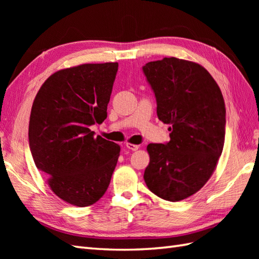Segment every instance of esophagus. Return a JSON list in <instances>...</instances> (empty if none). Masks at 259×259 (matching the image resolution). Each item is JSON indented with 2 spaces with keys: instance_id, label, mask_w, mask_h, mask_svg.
Here are the masks:
<instances>
[{
  "instance_id": "obj_1",
  "label": "esophagus",
  "mask_w": 259,
  "mask_h": 259,
  "mask_svg": "<svg viewBox=\"0 0 259 259\" xmlns=\"http://www.w3.org/2000/svg\"><path fill=\"white\" fill-rule=\"evenodd\" d=\"M125 147L128 148L129 150H133V151H137L139 149V146L138 145H133V144H125Z\"/></svg>"
}]
</instances>
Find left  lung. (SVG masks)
Segmentation results:
<instances>
[{"label": "left lung", "mask_w": 259, "mask_h": 259, "mask_svg": "<svg viewBox=\"0 0 259 259\" xmlns=\"http://www.w3.org/2000/svg\"><path fill=\"white\" fill-rule=\"evenodd\" d=\"M155 93L157 115L170 124V141L150 144L144 179L153 194L179 201L210 178L225 142L226 108L216 81L201 65L163 58L142 67Z\"/></svg>", "instance_id": "obj_1"}]
</instances>
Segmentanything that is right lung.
<instances>
[{
	"instance_id": "1",
	"label": "right lung",
	"mask_w": 259,
	"mask_h": 259,
	"mask_svg": "<svg viewBox=\"0 0 259 259\" xmlns=\"http://www.w3.org/2000/svg\"><path fill=\"white\" fill-rule=\"evenodd\" d=\"M117 62L60 70L42 84L33 102L29 145L36 168L52 191L78 207L107 191L120 147L90 130L107 118Z\"/></svg>"
}]
</instances>
